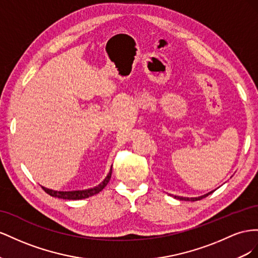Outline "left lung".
Segmentation results:
<instances>
[{
    "instance_id": "1",
    "label": "left lung",
    "mask_w": 258,
    "mask_h": 258,
    "mask_svg": "<svg viewBox=\"0 0 258 258\" xmlns=\"http://www.w3.org/2000/svg\"><path fill=\"white\" fill-rule=\"evenodd\" d=\"M213 192V191H211V192L204 195V196H201V197H197V198H183V197H177V196H174V198L178 199V200H185V201H198V200H201V199L208 197L209 195H211Z\"/></svg>"
}]
</instances>
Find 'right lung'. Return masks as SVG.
I'll use <instances>...</instances> for the list:
<instances>
[{"label": "right lung", "instance_id": "obj_1", "mask_svg": "<svg viewBox=\"0 0 258 258\" xmlns=\"http://www.w3.org/2000/svg\"><path fill=\"white\" fill-rule=\"evenodd\" d=\"M111 173H112V166L110 168V172L107 175V177L102 180L98 186L91 188V189H86V190H76V191H56V190H51L47 189L45 187H42L43 190L45 191L46 194H48L51 197L55 198H59V199H64V200H81V199H86L88 197H92L94 195L99 194L100 191L104 189L107 183L109 182L110 178H111Z\"/></svg>", "mask_w": 258, "mask_h": 258}]
</instances>
